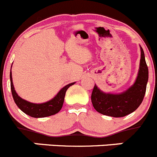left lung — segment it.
Wrapping results in <instances>:
<instances>
[{
	"instance_id": "1",
	"label": "left lung",
	"mask_w": 157,
	"mask_h": 157,
	"mask_svg": "<svg viewBox=\"0 0 157 157\" xmlns=\"http://www.w3.org/2000/svg\"><path fill=\"white\" fill-rule=\"evenodd\" d=\"M141 58L137 78L134 84L121 93H107L95 84L91 96L95 110L103 115L121 117L134 112L142 103L146 90L149 71L144 51L140 47Z\"/></svg>"
}]
</instances>
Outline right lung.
Returning a JSON list of instances; mask_svg holds the SVG:
<instances>
[{
  "label": "right lung",
  "instance_id": "obj_1",
  "mask_svg": "<svg viewBox=\"0 0 157 157\" xmlns=\"http://www.w3.org/2000/svg\"><path fill=\"white\" fill-rule=\"evenodd\" d=\"M10 81H11V90L13 99H14V101L16 103L18 108L30 117H36V118L49 117V116L58 113L62 108L66 91L70 86L75 83H70V84L63 87L54 98L50 100L49 101L42 103H34L27 101L25 100H23L16 93L12 82L11 67V71H10Z\"/></svg>",
  "mask_w": 157,
  "mask_h": 157
}]
</instances>
